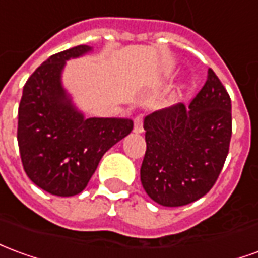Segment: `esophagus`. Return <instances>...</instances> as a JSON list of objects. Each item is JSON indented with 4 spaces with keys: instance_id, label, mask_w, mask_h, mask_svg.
I'll use <instances>...</instances> for the list:
<instances>
[{
    "instance_id": "obj_1",
    "label": "esophagus",
    "mask_w": 258,
    "mask_h": 258,
    "mask_svg": "<svg viewBox=\"0 0 258 258\" xmlns=\"http://www.w3.org/2000/svg\"><path fill=\"white\" fill-rule=\"evenodd\" d=\"M144 131V116L142 114H138L135 116L134 118V133L140 134Z\"/></svg>"
}]
</instances>
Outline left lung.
Wrapping results in <instances>:
<instances>
[{
    "instance_id": "1",
    "label": "left lung",
    "mask_w": 258,
    "mask_h": 258,
    "mask_svg": "<svg viewBox=\"0 0 258 258\" xmlns=\"http://www.w3.org/2000/svg\"><path fill=\"white\" fill-rule=\"evenodd\" d=\"M144 128V190L163 207L191 204L214 187L229 152V93L210 68L188 107L177 103L154 111L145 117Z\"/></svg>"
}]
</instances>
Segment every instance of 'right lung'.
Wrapping results in <instances>:
<instances>
[{
	"instance_id": "1",
	"label": "right lung",
	"mask_w": 258,
	"mask_h": 258,
	"mask_svg": "<svg viewBox=\"0 0 258 258\" xmlns=\"http://www.w3.org/2000/svg\"><path fill=\"white\" fill-rule=\"evenodd\" d=\"M89 50L81 44L44 61L26 81L18 109L23 169L37 187L58 197L82 191L102 156L134 125L125 118H84L67 98L61 70Z\"/></svg>"
}]
</instances>
